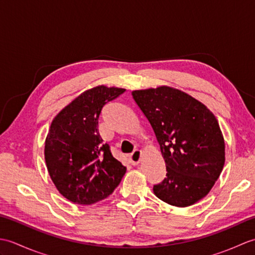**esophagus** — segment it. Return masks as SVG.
Returning a JSON list of instances; mask_svg holds the SVG:
<instances>
[{
    "mask_svg": "<svg viewBox=\"0 0 255 255\" xmlns=\"http://www.w3.org/2000/svg\"><path fill=\"white\" fill-rule=\"evenodd\" d=\"M129 161L132 165H137L140 161H141V151L136 149L133 152L129 155Z\"/></svg>",
    "mask_w": 255,
    "mask_h": 255,
    "instance_id": "esophagus-1",
    "label": "esophagus"
}]
</instances>
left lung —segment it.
<instances>
[{
    "label": "left lung",
    "mask_w": 255,
    "mask_h": 255,
    "mask_svg": "<svg viewBox=\"0 0 255 255\" xmlns=\"http://www.w3.org/2000/svg\"><path fill=\"white\" fill-rule=\"evenodd\" d=\"M131 95L152 127L165 161L166 177L153 186L155 196L176 207L197 203L225 164L218 121L202 103L169 86L132 91Z\"/></svg>",
    "instance_id": "obj_1"
}]
</instances>
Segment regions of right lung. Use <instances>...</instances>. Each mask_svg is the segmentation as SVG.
<instances>
[{
	"label": "right lung",
	"mask_w": 255,
	"mask_h": 255,
	"mask_svg": "<svg viewBox=\"0 0 255 255\" xmlns=\"http://www.w3.org/2000/svg\"><path fill=\"white\" fill-rule=\"evenodd\" d=\"M125 89L96 86L78 96L51 123L45 142L48 172L70 202L92 205L110 196L126 173L99 133V117Z\"/></svg>",
	"instance_id": "obj_1"
}]
</instances>
